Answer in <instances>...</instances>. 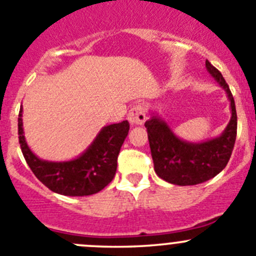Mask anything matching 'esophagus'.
<instances>
[{
    "label": "esophagus",
    "instance_id": "34e87169",
    "mask_svg": "<svg viewBox=\"0 0 256 256\" xmlns=\"http://www.w3.org/2000/svg\"><path fill=\"white\" fill-rule=\"evenodd\" d=\"M146 119H147V112H146V106L143 104H137L128 113V120L130 122L132 126H142Z\"/></svg>",
    "mask_w": 256,
    "mask_h": 256
}]
</instances>
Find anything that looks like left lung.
Listing matches in <instances>:
<instances>
[{"label": "left lung", "instance_id": "left-lung-1", "mask_svg": "<svg viewBox=\"0 0 256 256\" xmlns=\"http://www.w3.org/2000/svg\"><path fill=\"white\" fill-rule=\"evenodd\" d=\"M206 69L225 90L230 102L231 118L218 137L198 143L184 140L174 134L168 123L154 112L144 123L156 174L172 184L192 186L208 181L225 168L232 153L238 128L234 96L221 72L208 60Z\"/></svg>", "mask_w": 256, "mask_h": 256}]
</instances>
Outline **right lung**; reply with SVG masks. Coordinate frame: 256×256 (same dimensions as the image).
Returning a JSON list of instances; mask_svg holds the SVG:
<instances>
[{
	"instance_id": "right-lung-1",
	"label": "right lung",
	"mask_w": 256,
	"mask_h": 256,
	"mask_svg": "<svg viewBox=\"0 0 256 256\" xmlns=\"http://www.w3.org/2000/svg\"><path fill=\"white\" fill-rule=\"evenodd\" d=\"M130 132V123L103 126L89 147L69 160L38 158L28 147L24 134L22 106L18 114V140L28 167L48 188L64 196H89L102 191L114 178L122 144Z\"/></svg>"
}]
</instances>
